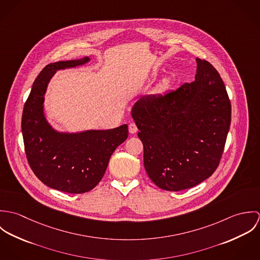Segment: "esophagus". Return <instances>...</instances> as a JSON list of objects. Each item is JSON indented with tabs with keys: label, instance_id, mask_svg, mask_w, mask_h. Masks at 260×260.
Segmentation results:
<instances>
[{
	"label": "esophagus",
	"instance_id": "34e87169",
	"mask_svg": "<svg viewBox=\"0 0 260 260\" xmlns=\"http://www.w3.org/2000/svg\"><path fill=\"white\" fill-rule=\"evenodd\" d=\"M137 131H138V128H137L136 124L135 123H130L129 124V133L130 134H135Z\"/></svg>",
	"mask_w": 260,
	"mask_h": 260
}]
</instances>
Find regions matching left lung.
I'll return each instance as SVG.
<instances>
[{"instance_id": "8db88e82", "label": "left lung", "mask_w": 260, "mask_h": 260, "mask_svg": "<svg viewBox=\"0 0 260 260\" xmlns=\"http://www.w3.org/2000/svg\"><path fill=\"white\" fill-rule=\"evenodd\" d=\"M196 63L193 82L142 97L131 111L149 178L167 191L191 188L213 174L230 127L231 104L220 75L205 60Z\"/></svg>"}]
</instances>
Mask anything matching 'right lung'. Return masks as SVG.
Segmentation results:
<instances>
[{
	"label": "right lung",
	"mask_w": 260,
	"mask_h": 260,
	"mask_svg": "<svg viewBox=\"0 0 260 260\" xmlns=\"http://www.w3.org/2000/svg\"><path fill=\"white\" fill-rule=\"evenodd\" d=\"M90 61H59L47 65L38 75L24 105L22 134L29 165L38 178L53 189L85 193L103 178L115 149L128 137V126L77 133L56 131L44 114L48 84L58 70L74 68Z\"/></svg>",
	"instance_id": "obj_1"
}]
</instances>
